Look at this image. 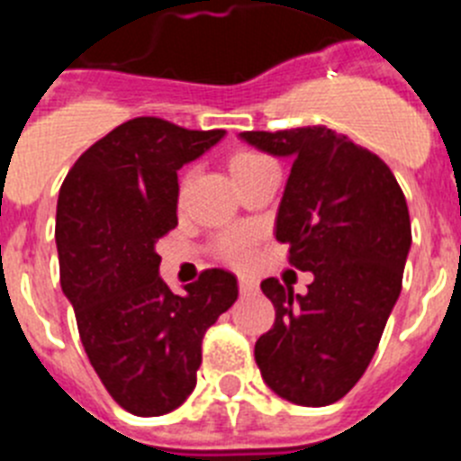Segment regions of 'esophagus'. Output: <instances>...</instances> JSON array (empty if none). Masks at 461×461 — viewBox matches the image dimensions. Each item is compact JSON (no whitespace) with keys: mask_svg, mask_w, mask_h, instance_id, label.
Returning <instances> with one entry per match:
<instances>
[{"mask_svg":"<svg viewBox=\"0 0 461 461\" xmlns=\"http://www.w3.org/2000/svg\"><path fill=\"white\" fill-rule=\"evenodd\" d=\"M258 291V284L254 279H240V293L242 295H254Z\"/></svg>","mask_w":461,"mask_h":461,"instance_id":"34e87169","label":"esophagus"}]
</instances>
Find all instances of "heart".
<instances>
[{
	"label": "heart",
	"mask_w": 461,
	"mask_h": 461,
	"mask_svg": "<svg viewBox=\"0 0 461 461\" xmlns=\"http://www.w3.org/2000/svg\"><path fill=\"white\" fill-rule=\"evenodd\" d=\"M270 164L263 154L251 152V149H238L228 157V173L233 177L235 182L244 175H249L251 170L260 168V166ZM186 186H189V175H186L185 180H182L180 191L185 194ZM254 244H256V235L251 230H244V228H233V230H228L219 238L217 242V251L219 258L223 263L233 267H247L254 260Z\"/></svg>",
	"instance_id": "obj_1"
}]
</instances>
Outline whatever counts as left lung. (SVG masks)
<instances>
[{
    "label": "left lung",
    "instance_id": "8db88e82",
    "mask_svg": "<svg viewBox=\"0 0 461 461\" xmlns=\"http://www.w3.org/2000/svg\"><path fill=\"white\" fill-rule=\"evenodd\" d=\"M240 138L293 161L275 233L291 244V266L313 275L304 295L275 276L260 284L276 316L256 341V365L293 404H335L369 367L402 293L406 198L376 154L328 126Z\"/></svg>",
    "mask_w": 461,
    "mask_h": 461
}]
</instances>
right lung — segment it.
<instances>
[{
  "mask_svg": "<svg viewBox=\"0 0 461 461\" xmlns=\"http://www.w3.org/2000/svg\"><path fill=\"white\" fill-rule=\"evenodd\" d=\"M223 136L136 117L94 142L59 189L62 291L94 372L140 418L185 404L207 328L238 300V279L219 267L182 295L158 276L157 242L177 226V170Z\"/></svg>",
  "mask_w": 461,
  "mask_h": 461,
  "instance_id": "1",
  "label": "right lung"
}]
</instances>
